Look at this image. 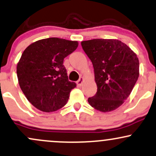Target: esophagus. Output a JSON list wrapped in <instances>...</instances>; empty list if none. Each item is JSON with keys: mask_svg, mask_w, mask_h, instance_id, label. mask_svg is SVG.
Segmentation results:
<instances>
[{"mask_svg": "<svg viewBox=\"0 0 156 156\" xmlns=\"http://www.w3.org/2000/svg\"><path fill=\"white\" fill-rule=\"evenodd\" d=\"M83 78H82V77H81V78H79V80H78V81L76 82L77 85H78V86H79V87L81 86L82 83H83Z\"/></svg>", "mask_w": 156, "mask_h": 156, "instance_id": "esophagus-1", "label": "esophagus"}]
</instances>
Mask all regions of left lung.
I'll return each mask as SVG.
<instances>
[{
	"instance_id": "left-lung-1",
	"label": "left lung",
	"mask_w": 156,
	"mask_h": 156,
	"mask_svg": "<svg viewBox=\"0 0 156 156\" xmlns=\"http://www.w3.org/2000/svg\"><path fill=\"white\" fill-rule=\"evenodd\" d=\"M81 46L93 65L98 88L89 104L101 112L115 110L129 97L139 76L136 54L115 39L84 41Z\"/></svg>"
}]
</instances>
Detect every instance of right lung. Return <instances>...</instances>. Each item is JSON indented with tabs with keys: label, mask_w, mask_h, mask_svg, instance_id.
Listing matches in <instances>:
<instances>
[{
	"label": "right lung",
	"mask_w": 156,
	"mask_h": 156,
	"mask_svg": "<svg viewBox=\"0 0 156 156\" xmlns=\"http://www.w3.org/2000/svg\"><path fill=\"white\" fill-rule=\"evenodd\" d=\"M78 46V41L49 37L32 43L23 51L17 66L18 83L39 110L54 112L67 102L76 83L69 81L63 64Z\"/></svg>",
	"instance_id": "obj_1"
}]
</instances>
